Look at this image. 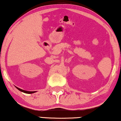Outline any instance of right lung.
Here are the masks:
<instances>
[{"label":"right lung","mask_w":121,"mask_h":121,"mask_svg":"<svg viewBox=\"0 0 121 121\" xmlns=\"http://www.w3.org/2000/svg\"><path fill=\"white\" fill-rule=\"evenodd\" d=\"M17 89L21 91H22V92H23L24 93H27V94H32V93H34L36 92V91H24V90H22L21 89H20L19 88H18V87H16Z\"/></svg>","instance_id":"obj_1"}]
</instances>
